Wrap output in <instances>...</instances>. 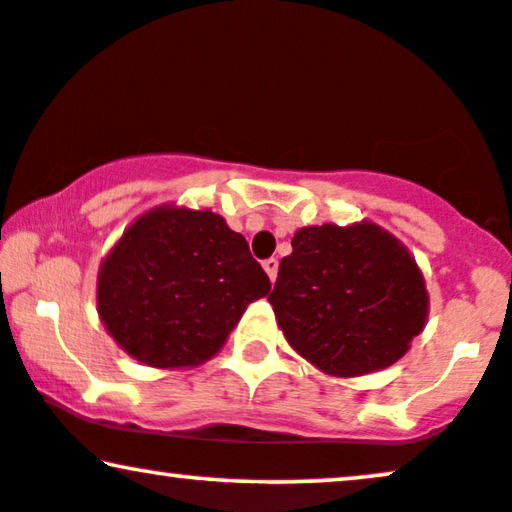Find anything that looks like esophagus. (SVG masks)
I'll return each instance as SVG.
<instances>
[{"label": "esophagus", "instance_id": "1", "mask_svg": "<svg viewBox=\"0 0 512 512\" xmlns=\"http://www.w3.org/2000/svg\"><path fill=\"white\" fill-rule=\"evenodd\" d=\"M262 267H264V271H267L269 281L274 283L276 281V274H278V260H274V257H269V260L262 262Z\"/></svg>", "mask_w": 512, "mask_h": 512}]
</instances>
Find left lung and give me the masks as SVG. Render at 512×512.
<instances>
[{
	"mask_svg": "<svg viewBox=\"0 0 512 512\" xmlns=\"http://www.w3.org/2000/svg\"><path fill=\"white\" fill-rule=\"evenodd\" d=\"M269 302L288 345L328 375L383 371L409 352L430 312L423 271L383 226L295 231Z\"/></svg>",
	"mask_w": 512,
	"mask_h": 512,
	"instance_id": "8db88e82",
	"label": "left lung"
}]
</instances>
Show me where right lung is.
<instances>
[{
	"label": "right lung",
	"instance_id": "1",
	"mask_svg": "<svg viewBox=\"0 0 512 512\" xmlns=\"http://www.w3.org/2000/svg\"><path fill=\"white\" fill-rule=\"evenodd\" d=\"M269 290L222 215L167 203L134 219L103 257L96 309L132 359L193 368L215 357L248 304Z\"/></svg>",
	"mask_w": 512,
	"mask_h": 512
}]
</instances>
